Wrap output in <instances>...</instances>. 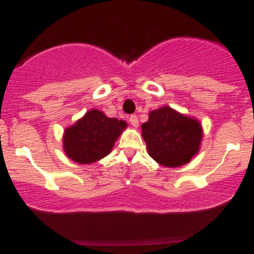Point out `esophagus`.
<instances>
[{"mask_svg":"<svg viewBox=\"0 0 254 254\" xmlns=\"http://www.w3.org/2000/svg\"><path fill=\"white\" fill-rule=\"evenodd\" d=\"M129 122L133 127H138V125H139V122H138V117L135 116V115H132V116L129 117Z\"/></svg>","mask_w":254,"mask_h":254,"instance_id":"1","label":"esophagus"}]
</instances>
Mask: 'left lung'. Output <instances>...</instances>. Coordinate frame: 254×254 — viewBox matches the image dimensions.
I'll return each mask as SVG.
<instances>
[{"label": "left lung", "mask_w": 254, "mask_h": 254, "mask_svg": "<svg viewBox=\"0 0 254 254\" xmlns=\"http://www.w3.org/2000/svg\"><path fill=\"white\" fill-rule=\"evenodd\" d=\"M202 134L200 121L170 106L150 111L148 121L142 125L148 154L168 168L188 164L199 153Z\"/></svg>", "instance_id": "8db88e82"}]
</instances>
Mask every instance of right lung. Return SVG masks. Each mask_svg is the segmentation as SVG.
<instances>
[{"mask_svg":"<svg viewBox=\"0 0 254 254\" xmlns=\"http://www.w3.org/2000/svg\"><path fill=\"white\" fill-rule=\"evenodd\" d=\"M127 128L124 120L110 119L92 109L63 134V149L67 158L79 164L99 162L111 153L115 142Z\"/></svg>","mask_w":254,"mask_h":254,"instance_id":"1","label":"right lung"}]
</instances>
